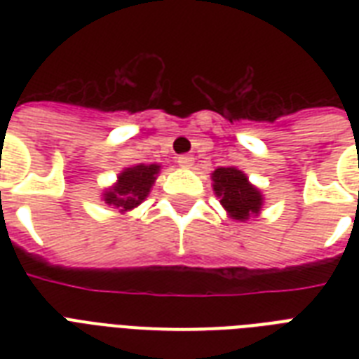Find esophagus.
<instances>
[{
	"instance_id": "obj_1",
	"label": "esophagus",
	"mask_w": 359,
	"mask_h": 359,
	"mask_svg": "<svg viewBox=\"0 0 359 359\" xmlns=\"http://www.w3.org/2000/svg\"><path fill=\"white\" fill-rule=\"evenodd\" d=\"M177 163H179L182 169H190L194 165V158L188 156V154H182V156L177 158Z\"/></svg>"
}]
</instances>
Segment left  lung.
<instances>
[{
    "label": "left lung",
    "mask_w": 359,
    "mask_h": 359,
    "mask_svg": "<svg viewBox=\"0 0 359 359\" xmlns=\"http://www.w3.org/2000/svg\"><path fill=\"white\" fill-rule=\"evenodd\" d=\"M210 179L214 194L231 219L248 222L261 214L264 197L257 186L251 184L244 171H240L235 165H227L214 169Z\"/></svg>",
    "instance_id": "obj_1"
}]
</instances>
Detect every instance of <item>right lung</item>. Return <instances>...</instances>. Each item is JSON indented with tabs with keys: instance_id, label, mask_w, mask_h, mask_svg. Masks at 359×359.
Wrapping results in <instances>:
<instances>
[{
	"instance_id": "1",
	"label": "right lung",
	"mask_w": 359,
	"mask_h": 359,
	"mask_svg": "<svg viewBox=\"0 0 359 359\" xmlns=\"http://www.w3.org/2000/svg\"><path fill=\"white\" fill-rule=\"evenodd\" d=\"M162 165L160 163H135L124 168L114 184L102 191V199L108 207L119 208V212L126 214L140 207L145 201L151 188L156 182Z\"/></svg>"
}]
</instances>
